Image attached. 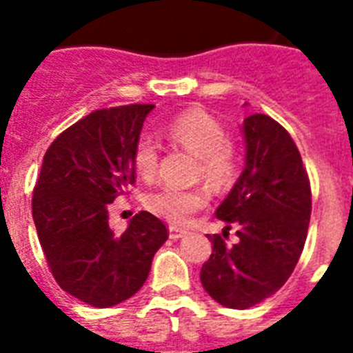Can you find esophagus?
<instances>
[{
  "label": "esophagus",
  "mask_w": 353,
  "mask_h": 353,
  "mask_svg": "<svg viewBox=\"0 0 353 353\" xmlns=\"http://www.w3.org/2000/svg\"><path fill=\"white\" fill-rule=\"evenodd\" d=\"M168 231H170L172 240H177V238H183V236L187 234V229H181V227H176V225L168 227Z\"/></svg>",
  "instance_id": "obj_1"
}]
</instances>
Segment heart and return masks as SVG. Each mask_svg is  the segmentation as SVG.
Here are the masks:
<instances>
[{
    "label": "heart",
    "instance_id": "1",
    "mask_svg": "<svg viewBox=\"0 0 353 353\" xmlns=\"http://www.w3.org/2000/svg\"><path fill=\"white\" fill-rule=\"evenodd\" d=\"M166 137L190 154L198 155V174L212 185H225L238 166V150L227 139L223 122L205 110H187L172 119ZM133 165L139 176L154 179L159 170V148L150 137L139 139L133 152ZM209 201V192L201 187L163 185L146 198L148 209L163 220L183 225Z\"/></svg>",
    "mask_w": 353,
    "mask_h": 353
}]
</instances>
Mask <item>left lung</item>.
Masks as SVG:
<instances>
[{
    "mask_svg": "<svg viewBox=\"0 0 353 353\" xmlns=\"http://www.w3.org/2000/svg\"><path fill=\"white\" fill-rule=\"evenodd\" d=\"M245 168L223 203L221 234H209L212 254L201 268L205 291L221 306L247 310L279 291L306 243L312 187L301 152L282 124L254 113L243 121ZM232 226L239 241L227 246Z\"/></svg>",
    "mask_w": 353,
    "mask_h": 353,
    "instance_id": "obj_1",
    "label": "left lung"
}]
</instances>
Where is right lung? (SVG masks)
<instances>
[{"mask_svg":"<svg viewBox=\"0 0 353 353\" xmlns=\"http://www.w3.org/2000/svg\"><path fill=\"white\" fill-rule=\"evenodd\" d=\"M154 104L85 115L47 148L32 194V218L47 265L63 291L95 307L135 295L168 240L159 218L141 210L122 234L110 203L135 185L133 152Z\"/></svg>","mask_w":353,"mask_h":353,"instance_id":"obj_1","label":"right lung"}]
</instances>
